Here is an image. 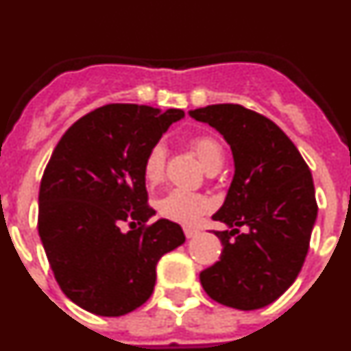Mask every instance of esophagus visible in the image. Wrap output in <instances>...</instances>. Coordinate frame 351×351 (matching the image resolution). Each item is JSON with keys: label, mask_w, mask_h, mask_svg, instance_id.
<instances>
[{"label": "esophagus", "mask_w": 351, "mask_h": 351, "mask_svg": "<svg viewBox=\"0 0 351 351\" xmlns=\"http://www.w3.org/2000/svg\"><path fill=\"white\" fill-rule=\"evenodd\" d=\"M198 234H200V232L195 230V228H184V235H186V239H193V237H197Z\"/></svg>", "instance_id": "esophagus-1"}]
</instances>
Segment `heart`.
Listing matches in <instances>:
<instances>
[{"instance_id": "heart-1", "label": "heart", "mask_w": 351, "mask_h": 351, "mask_svg": "<svg viewBox=\"0 0 351 351\" xmlns=\"http://www.w3.org/2000/svg\"><path fill=\"white\" fill-rule=\"evenodd\" d=\"M191 149L198 156L200 163L206 167L207 172L218 170L223 163V147L218 141L210 135H200L191 141ZM165 165H167V149L165 145L158 142L149 149L144 158L142 165V173L144 181L149 186H156L165 178ZM213 207L210 200L204 195L190 193V191L172 190L160 198L156 202V213L161 218L169 219L181 225H195L198 219L207 214Z\"/></svg>"}]
</instances>
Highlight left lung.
Masks as SVG:
<instances>
[{
    "label": "left lung",
    "mask_w": 351,
    "mask_h": 351,
    "mask_svg": "<svg viewBox=\"0 0 351 351\" xmlns=\"http://www.w3.org/2000/svg\"><path fill=\"white\" fill-rule=\"evenodd\" d=\"M190 116L221 133L235 163L225 204L213 216L228 226L214 232L221 256L200 272V283L223 306L265 308L290 288L308 255L318 213L311 170L283 130L255 110L218 104Z\"/></svg>",
    "instance_id": "8db88e82"
}]
</instances>
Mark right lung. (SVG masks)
Returning <instances> with one entry per match:
<instances>
[{"label": "right lung", "instance_id": "right-lung-1", "mask_svg": "<svg viewBox=\"0 0 351 351\" xmlns=\"http://www.w3.org/2000/svg\"><path fill=\"white\" fill-rule=\"evenodd\" d=\"M179 108L108 104L80 117L43 170L38 234L64 295L100 316L141 308L156 283V263L184 243L178 223L147 206L142 165ZM121 222L132 231L121 232Z\"/></svg>", "mask_w": 351, "mask_h": 351}]
</instances>
